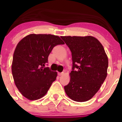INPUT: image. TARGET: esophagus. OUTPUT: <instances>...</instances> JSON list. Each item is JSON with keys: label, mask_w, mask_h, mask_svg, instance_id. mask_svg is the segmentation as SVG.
Masks as SVG:
<instances>
[{"label": "esophagus", "mask_w": 122, "mask_h": 122, "mask_svg": "<svg viewBox=\"0 0 122 122\" xmlns=\"http://www.w3.org/2000/svg\"><path fill=\"white\" fill-rule=\"evenodd\" d=\"M58 76H61V75H64V72H61V73H59L58 72Z\"/></svg>", "instance_id": "1"}]
</instances>
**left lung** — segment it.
<instances>
[{"label":"left lung","mask_w":122,"mask_h":122,"mask_svg":"<svg viewBox=\"0 0 122 122\" xmlns=\"http://www.w3.org/2000/svg\"><path fill=\"white\" fill-rule=\"evenodd\" d=\"M72 52L71 80L65 91L74 101L90 100L107 75L108 60L103 45L92 36L61 37Z\"/></svg>","instance_id":"left-lung-1"}]
</instances>
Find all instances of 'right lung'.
<instances>
[{
    "mask_svg": "<svg viewBox=\"0 0 122 122\" xmlns=\"http://www.w3.org/2000/svg\"><path fill=\"white\" fill-rule=\"evenodd\" d=\"M64 42L57 36L32 34L18 43L14 53L12 73L15 85L29 100H38L48 91L57 73L45 66L53 47Z\"/></svg>",
    "mask_w": 122,
    "mask_h": 122,
    "instance_id": "right-lung-1",
    "label": "right lung"
}]
</instances>
